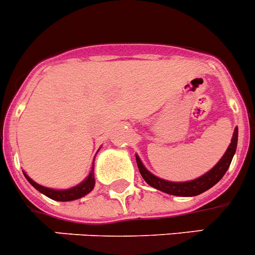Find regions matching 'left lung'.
I'll return each instance as SVG.
<instances>
[{
  "instance_id": "obj_1",
  "label": "left lung",
  "mask_w": 255,
  "mask_h": 255,
  "mask_svg": "<svg viewBox=\"0 0 255 255\" xmlns=\"http://www.w3.org/2000/svg\"><path fill=\"white\" fill-rule=\"evenodd\" d=\"M237 143H238V128L236 127L233 137H232L231 144H229L228 149L224 153L223 157L221 158V160H219L209 172H207L206 174L197 178V179L188 180V182H169V180H164L162 179V178L155 177V175L152 174L149 170L145 169V167L143 165V163L140 162L138 155H135V160H137V165L138 168H139L140 175H142L143 179H144L150 187L155 188V189L158 190H162L164 193L172 194V196L194 197L203 193V192L208 190L209 188L213 187V185L217 184V183L222 179V177L226 174L229 165H231L232 159H233L234 153H236Z\"/></svg>"
}]
</instances>
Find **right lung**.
Returning a JSON list of instances; mask_svg holds the SVG:
<instances>
[{
	"instance_id": "right-lung-1",
	"label": "right lung",
	"mask_w": 255,
	"mask_h": 255,
	"mask_svg": "<svg viewBox=\"0 0 255 255\" xmlns=\"http://www.w3.org/2000/svg\"><path fill=\"white\" fill-rule=\"evenodd\" d=\"M26 179L36 188L38 192H41L42 194H44L48 198L53 199V201H59V202H70V201H75V199L82 198L85 197L86 194H88L91 190L93 189L95 187V172H93V167L91 173L88 174V177L83 180L82 183H80L76 187L70 188V189H63V190H58V189H51V188H46L43 185L37 184L36 182L31 179L26 173H23Z\"/></svg>"
}]
</instances>
